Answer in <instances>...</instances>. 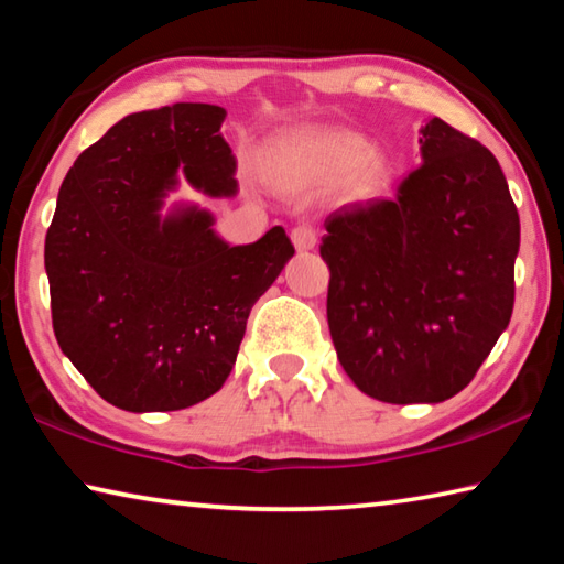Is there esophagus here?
<instances>
[{
  "label": "esophagus",
  "mask_w": 564,
  "mask_h": 564,
  "mask_svg": "<svg viewBox=\"0 0 564 564\" xmlns=\"http://www.w3.org/2000/svg\"><path fill=\"white\" fill-rule=\"evenodd\" d=\"M291 241L295 246V251H313L318 243V234L316 228L311 226H295L291 231Z\"/></svg>",
  "instance_id": "1"
}]
</instances>
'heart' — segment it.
<instances>
[{
    "label": "heart",
    "instance_id": "b5f03b06",
    "mask_svg": "<svg viewBox=\"0 0 564 564\" xmlns=\"http://www.w3.org/2000/svg\"><path fill=\"white\" fill-rule=\"evenodd\" d=\"M275 171L303 186H328L343 178L352 202H368L383 194L393 176V164L378 149L352 131L328 129L299 133L275 151Z\"/></svg>",
    "mask_w": 564,
    "mask_h": 564
}]
</instances>
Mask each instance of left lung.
Masks as SVG:
<instances>
[{
	"instance_id": "obj_1",
	"label": "left lung",
	"mask_w": 564,
	"mask_h": 564,
	"mask_svg": "<svg viewBox=\"0 0 564 564\" xmlns=\"http://www.w3.org/2000/svg\"><path fill=\"white\" fill-rule=\"evenodd\" d=\"M398 198L326 218L328 328L360 393L443 403L470 383L514 303L520 216L488 149L443 119L420 127Z\"/></svg>"
}]
</instances>
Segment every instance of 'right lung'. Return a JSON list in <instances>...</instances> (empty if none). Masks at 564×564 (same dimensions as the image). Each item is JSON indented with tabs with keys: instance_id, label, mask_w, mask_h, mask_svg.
Returning a JSON list of instances; mask_svg holds the SVG:
<instances>
[{
	"instance_id": "1",
	"label": "right lung",
	"mask_w": 564,
	"mask_h": 564,
	"mask_svg": "<svg viewBox=\"0 0 564 564\" xmlns=\"http://www.w3.org/2000/svg\"><path fill=\"white\" fill-rule=\"evenodd\" d=\"M224 119L214 104L129 113L62 181L44 243L54 336L129 413L184 410L221 390L248 313L293 256L281 226L231 246L208 208L166 206L178 174L212 198L236 196Z\"/></svg>"
}]
</instances>
